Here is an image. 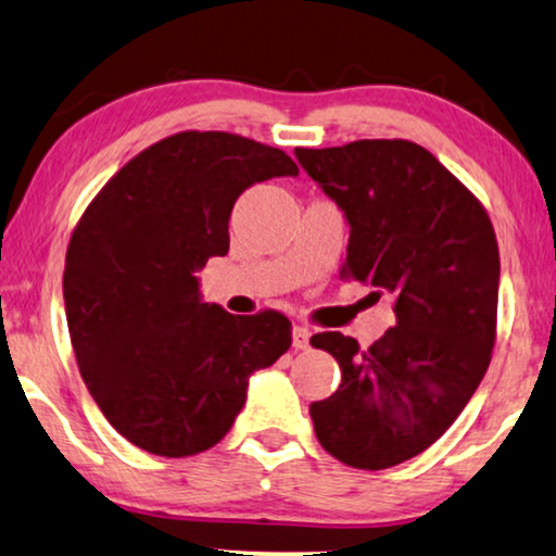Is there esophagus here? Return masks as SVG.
Masks as SVG:
<instances>
[{"mask_svg":"<svg viewBox=\"0 0 556 556\" xmlns=\"http://www.w3.org/2000/svg\"><path fill=\"white\" fill-rule=\"evenodd\" d=\"M309 336H313V332H309L307 328H302V325H294V330H292V348H294V351H305V348H309Z\"/></svg>","mask_w":556,"mask_h":556,"instance_id":"1","label":"esophagus"}]
</instances>
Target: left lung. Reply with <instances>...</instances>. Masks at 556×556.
Masks as SVG:
<instances>
[{"label":"left lung","mask_w":556,"mask_h":556,"mask_svg":"<svg viewBox=\"0 0 556 556\" xmlns=\"http://www.w3.org/2000/svg\"><path fill=\"white\" fill-rule=\"evenodd\" d=\"M294 157L351 226L343 277L394 294L396 315L366 351L340 332L309 338L343 371L336 394L309 404V417L340 463L391 468L438 442L483 381L495 343L498 241L478 198L406 139L298 147Z\"/></svg>","instance_id":"1"}]
</instances>
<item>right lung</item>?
Segmentation results:
<instances>
[{"label": "right lung", "instance_id": "add662e5", "mask_svg": "<svg viewBox=\"0 0 556 556\" xmlns=\"http://www.w3.org/2000/svg\"><path fill=\"white\" fill-rule=\"evenodd\" d=\"M300 169L277 147L180 131L129 160L71 236L63 300L93 402L131 445L188 457L226 438L251 374L292 345L282 313L231 315L195 277L228 254L233 203Z\"/></svg>", "mask_w": 556, "mask_h": 556}]
</instances>
